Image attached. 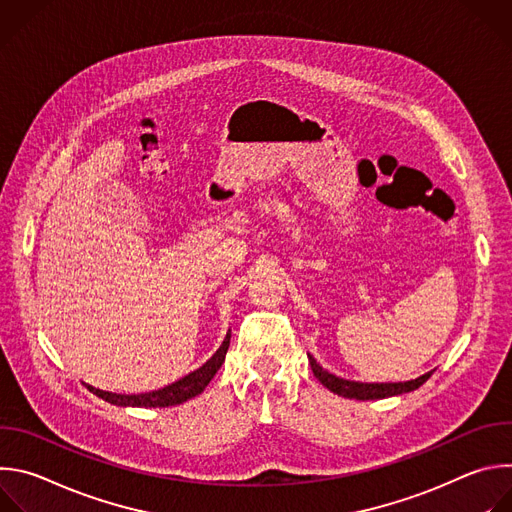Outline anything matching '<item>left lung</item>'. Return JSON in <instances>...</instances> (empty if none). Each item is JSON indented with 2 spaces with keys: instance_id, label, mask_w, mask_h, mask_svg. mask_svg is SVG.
Returning a JSON list of instances; mask_svg holds the SVG:
<instances>
[{
  "instance_id": "obj_1",
  "label": "left lung",
  "mask_w": 512,
  "mask_h": 512,
  "mask_svg": "<svg viewBox=\"0 0 512 512\" xmlns=\"http://www.w3.org/2000/svg\"><path fill=\"white\" fill-rule=\"evenodd\" d=\"M310 358V367H312V373L314 377L332 393L340 395V397H346V399H356V401H373V399H385V397H393V395H401V393H409V391H415L419 389L429 377L433 371L417 377V379H411V381H405V383H358V381H346V379H340L332 373H328L326 369H322L320 364L314 360L312 354H308Z\"/></svg>"
}]
</instances>
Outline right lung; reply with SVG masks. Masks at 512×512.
I'll return each instance as SVG.
<instances>
[{
	"mask_svg": "<svg viewBox=\"0 0 512 512\" xmlns=\"http://www.w3.org/2000/svg\"><path fill=\"white\" fill-rule=\"evenodd\" d=\"M229 342H231V330L227 332L221 348H218L200 369L192 371L190 375L182 377L180 381L158 389V391H150V393H137V395H119V393H109V391H101L95 389L91 385H87V389L101 397L107 403L113 405H121V407H170V405H180L196 395H200L206 385L212 381V377L216 375V371L221 369V364L225 362L227 350H229Z\"/></svg>",
	"mask_w": 512,
	"mask_h": 512,
	"instance_id": "add662e5",
	"label": "right lung"
}]
</instances>
